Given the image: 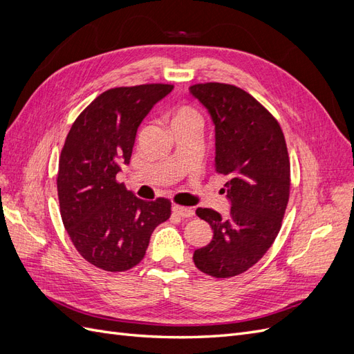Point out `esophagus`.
<instances>
[{"mask_svg":"<svg viewBox=\"0 0 354 354\" xmlns=\"http://www.w3.org/2000/svg\"><path fill=\"white\" fill-rule=\"evenodd\" d=\"M173 212L177 214V216L181 217V218H189V217H192L195 214L194 209L189 208V207H183V205H174L173 207Z\"/></svg>","mask_w":354,"mask_h":354,"instance_id":"obj_1","label":"esophagus"}]
</instances>
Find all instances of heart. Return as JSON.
Returning a JSON list of instances; mask_svg holds the SVG:
<instances>
[{
	"instance_id": "obj_1",
	"label": "heart",
	"mask_w": 354,
	"mask_h": 354,
	"mask_svg": "<svg viewBox=\"0 0 354 354\" xmlns=\"http://www.w3.org/2000/svg\"><path fill=\"white\" fill-rule=\"evenodd\" d=\"M187 121L201 122V116L194 108H190V106H181V108H178L173 115V122H187Z\"/></svg>"
}]
</instances>
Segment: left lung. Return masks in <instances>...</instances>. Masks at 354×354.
<instances>
[{
    "label": "left lung",
    "instance_id": "obj_1",
    "mask_svg": "<svg viewBox=\"0 0 354 354\" xmlns=\"http://www.w3.org/2000/svg\"><path fill=\"white\" fill-rule=\"evenodd\" d=\"M189 90L216 125V173L227 177L232 205L227 218L211 208L196 209L214 234L195 251L194 261L201 272L224 279L259 263L274 242L289 199L291 167L279 122L251 94L221 82Z\"/></svg>",
    "mask_w": 354,
    "mask_h": 354
}]
</instances>
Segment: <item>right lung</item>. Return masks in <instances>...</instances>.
<instances>
[{"label":"right lung","instance_id":"add662e5","mask_svg":"<svg viewBox=\"0 0 354 354\" xmlns=\"http://www.w3.org/2000/svg\"><path fill=\"white\" fill-rule=\"evenodd\" d=\"M173 88L143 84L102 93L75 120L63 145L57 173L63 226L84 259L106 272L140 263L152 232L171 216L168 199H138L116 174L130 164L138 125Z\"/></svg>","mask_w":354,"mask_h":354}]
</instances>
